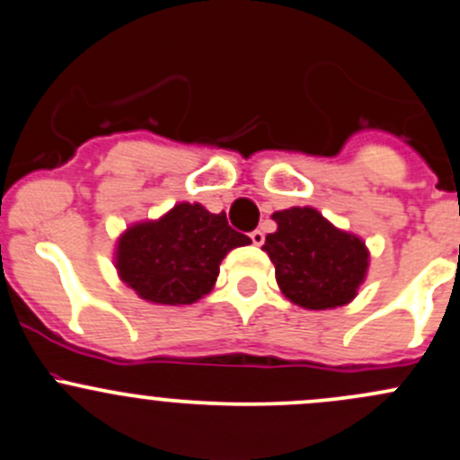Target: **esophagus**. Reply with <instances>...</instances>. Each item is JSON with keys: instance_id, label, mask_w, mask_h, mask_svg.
Wrapping results in <instances>:
<instances>
[{"instance_id": "obj_1", "label": "esophagus", "mask_w": 460, "mask_h": 460, "mask_svg": "<svg viewBox=\"0 0 460 460\" xmlns=\"http://www.w3.org/2000/svg\"><path fill=\"white\" fill-rule=\"evenodd\" d=\"M250 239H252L254 245H261L265 241V234L261 230H252V232H250Z\"/></svg>"}]
</instances>
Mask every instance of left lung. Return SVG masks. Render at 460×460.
<instances>
[{
    "label": "left lung",
    "instance_id": "obj_1",
    "mask_svg": "<svg viewBox=\"0 0 460 460\" xmlns=\"http://www.w3.org/2000/svg\"><path fill=\"white\" fill-rule=\"evenodd\" d=\"M277 232L263 250L283 295L307 310L349 303L366 279L367 250L358 236L336 230L314 208L274 212Z\"/></svg>",
    "mask_w": 460,
    "mask_h": 460
}]
</instances>
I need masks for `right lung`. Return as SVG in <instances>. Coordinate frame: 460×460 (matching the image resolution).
<instances>
[{"mask_svg":"<svg viewBox=\"0 0 460 460\" xmlns=\"http://www.w3.org/2000/svg\"><path fill=\"white\" fill-rule=\"evenodd\" d=\"M250 236L232 230L226 215L179 203L159 221L137 224L117 245V270L141 299L188 305L212 290L219 263Z\"/></svg>","mask_w":460,"mask_h":460,"instance_id":"1","label":"right lung"}]
</instances>
